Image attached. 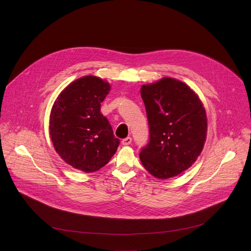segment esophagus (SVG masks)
<instances>
[{
    "label": "esophagus",
    "mask_w": 251,
    "mask_h": 251,
    "mask_svg": "<svg viewBox=\"0 0 251 251\" xmlns=\"http://www.w3.org/2000/svg\"><path fill=\"white\" fill-rule=\"evenodd\" d=\"M131 142H132V138H131V137H126L125 139H123V140L121 141L122 145H124V146L130 145V144H131Z\"/></svg>",
    "instance_id": "1"
}]
</instances>
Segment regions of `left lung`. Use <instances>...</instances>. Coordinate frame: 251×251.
Here are the masks:
<instances>
[{
	"label": "left lung",
	"mask_w": 251,
	"mask_h": 251,
	"mask_svg": "<svg viewBox=\"0 0 251 251\" xmlns=\"http://www.w3.org/2000/svg\"><path fill=\"white\" fill-rule=\"evenodd\" d=\"M149 142L139 156L157 178H169L188 170L202 151L206 114L199 96L184 82L164 77L143 85Z\"/></svg>",
	"instance_id": "left-lung-1"
}]
</instances>
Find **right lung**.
<instances>
[{"label":"right lung","instance_id":"right-lung-1","mask_svg":"<svg viewBox=\"0 0 251 251\" xmlns=\"http://www.w3.org/2000/svg\"><path fill=\"white\" fill-rule=\"evenodd\" d=\"M110 84L87 75L66 86L55 100L50 134L57 154L65 163L85 173L104 167L116 153L120 140L100 112Z\"/></svg>","mask_w":251,"mask_h":251}]
</instances>
